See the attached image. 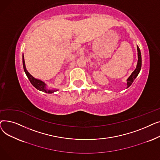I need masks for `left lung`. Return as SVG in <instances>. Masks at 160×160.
Masks as SVG:
<instances>
[{"instance_id": "1", "label": "left lung", "mask_w": 160, "mask_h": 160, "mask_svg": "<svg viewBox=\"0 0 160 160\" xmlns=\"http://www.w3.org/2000/svg\"><path fill=\"white\" fill-rule=\"evenodd\" d=\"M137 50H138V57L137 66H136V69L132 72L131 75L128 77V78L127 80V88H129L132 85V83H133V80H135L136 78L138 77V75L139 74V73L141 71V54L140 49H139V48L138 45H137Z\"/></svg>"}]
</instances>
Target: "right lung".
<instances>
[{"label": "right lung", "instance_id": "right-lung-1", "mask_svg": "<svg viewBox=\"0 0 160 160\" xmlns=\"http://www.w3.org/2000/svg\"><path fill=\"white\" fill-rule=\"evenodd\" d=\"M22 65H23V69H24V72L26 73V75L27 76L28 78L29 79L30 82H31V83L32 84V86L33 87H35L38 90H39L41 91L45 92L46 93H53L54 92H56L57 91H58V89H50L47 88V86L46 83L39 79L36 78L29 73V72L27 70L26 68V65H25V62H24V55L22 54Z\"/></svg>", "mask_w": 160, "mask_h": 160}]
</instances>
